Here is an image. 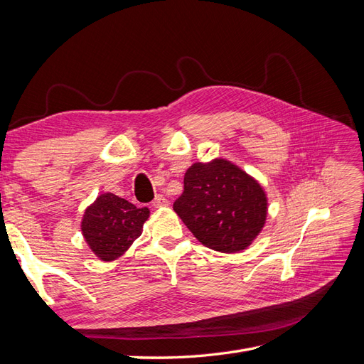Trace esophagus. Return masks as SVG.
Instances as JSON below:
<instances>
[{"label": "esophagus", "mask_w": 364, "mask_h": 364, "mask_svg": "<svg viewBox=\"0 0 364 364\" xmlns=\"http://www.w3.org/2000/svg\"><path fill=\"white\" fill-rule=\"evenodd\" d=\"M151 205L155 208H162V206H168V199L167 197H164L162 194L161 196H156L155 200L151 202Z\"/></svg>", "instance_id": "esophagus-1"}]
</instances>
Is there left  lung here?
<instances>
[{"mask_svg": "<svg viewBox=\"0 0 364 364\" xmlns=\"http://www.w3.org/2000/svg\"><path fill=\"white\" fill-rule=\"evenodd\" d=\"M173 209L203 246L235 253L261 232L267 197L261 185L237 165L215 159L196 162L186 170L183 193Z\"/></svg>", "mask_w": 364, "mask_h": 364, "instance_id": "left-lung-1", "label": "left lung"}]
</instances>
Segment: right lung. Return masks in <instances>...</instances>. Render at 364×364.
Masks as SVG:
<instances>
[{
    "mask_svg": "<svg viewBox=\"0 0 364 364\" xmlns=\"http://www.w3.org/2000/svg\"><path fill=\"white\" fill-rule=\"evenodd\" d=\"M149 208H138L126 199L105 193L86 208L82 232L87 246L103 261H114L142 234Z\"/></svg>",
    "mask_w": 364,
    "mask_h": 364,
    "instance_id": "right-lung-1",
    "label": "right lung"
}]
</instances>
